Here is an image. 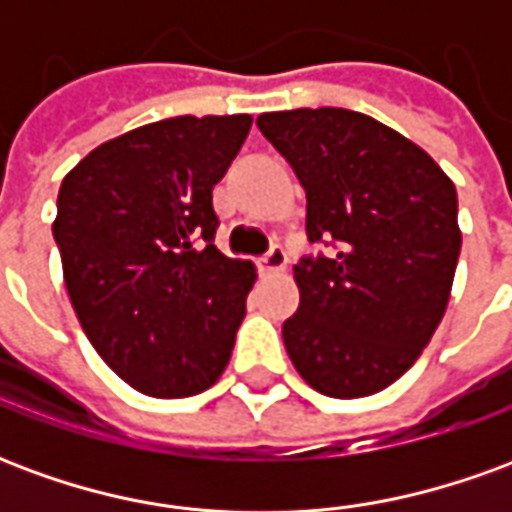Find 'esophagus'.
I'll return each instance as SVG.
<instances>
[{"mask_svg": "<svg viewBox=\"0 0 512 512\" xmlns=\"http://www.w3.org/2000/svg\"><path fill=\"white\" fill-rule=\"evenodd\" d=\"M285 266H288V252L282 246H271V252L257 260L260 274H277V271H285Z\"/></svg>", "mask_w": 512, "mask_h": 512, "instance_id": "34e87169", "label": "esophagus"}]
</instances>
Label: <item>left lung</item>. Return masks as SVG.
<instances>
[{
  "instance_id": "left-lung-1",
  "label": "left lung",
  "mask_w": 512,
  "mask_h": 512,
  "mask_svg": "<svg viewBox=\"0 0 512 512\" xmlns=\"http://www.w3.org/2000/svg\"><path fill=\"white\" fill-rule=\"evenodd\" d=\"M257 128L307 191L310 244L332 246L293 266L290 362L321 395H376L444 318L461 255L455 186L422 147L362 112H266Z\"/></svg>"
}]
</instances>
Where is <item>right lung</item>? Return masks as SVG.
<instances>
[{
	"label": "right lung",
	"mask_w": 512,
	"mask_h": 512,
	"mask_svg": "<svg viewBox=\"0 0 512 512\" xmlns=\"http://www.w3.org/2000/svg\"><path fill=\"white\" fill-rule=\"evenodd\" d=\"M249 115L169 117L109 139L65 175L54 241L76 318L136 392L191 397L219 381L255 268L213 246V186Z\"/></svg>",
	"instance_id": "obj_1"
}]
</instances>
